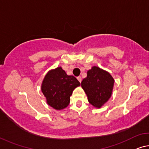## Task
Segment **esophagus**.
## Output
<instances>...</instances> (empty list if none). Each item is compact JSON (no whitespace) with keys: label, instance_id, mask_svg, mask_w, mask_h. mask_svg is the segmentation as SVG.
I'll list each match as a JSON object with an SVG mask.
<instances>
[{"label":"esophagus","instance_id":"esophagus-1","mask_svg":"<svg viewBox=\"0 0 149 149\" xmlns=\"http://www.w3.org/2000/svg\"><path fill=\"white\" fill-rule=\"evenodd\" d=\"M77 79H78V81L80 82V83H81V77L79 76V77H77Z\"/></svg>","mask_w":149,"mask_h":149}]
</instances>
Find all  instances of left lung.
I'll return each instance as SVG.
<instances>
[{
  "label": "left lung",
  "mask_w": 149,
  "mask_h": 149,
  "mask_svg": "<svg viewBox=\"0 0 149 149\" xmlns=\"http://www.w3.org/2000/svg\"><path fill=\"white\" fill-rule=\"evenodd\" d=\"M114 81L109 73L93 66L87 71V77L81 84L89 103L96 108H100L111 96Z\"/></svg>",
  "instance_id": "8db88e82"
}]
</instances>
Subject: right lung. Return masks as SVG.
<instances>
[{
  "label": "right lung",
  "instance_id": "add662e5",
  "mask_svg": "<svg viewBox=\"0 0 149 149\" xmlns=\"http://www.w3.org/2000/svg\"><path fill=\"white\" fill-rule=\"evenodd\" d=\"M80 83L74 76L68 75L61 67L47 73L41 89L46 102L56 110H62L70 104V96Z\"/></svg>",
  "mask_w": 149,
  "mask_h": 149
}]
</instances>
